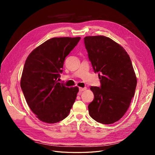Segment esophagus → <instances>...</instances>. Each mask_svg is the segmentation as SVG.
Here are the masks:
<instances>
[{
  "instance_id": "esophagus-1",
  "label": "esophagus",
  "mask_w": 155,
  "mask_h": 155,
  "mask_svg": "<svg viewBox=\"0 0 155 155\" xmlns=\"http://www.w3.org/2000/svg\"><path fill=\"white\" fill-rule=\"evenodd\" d=\"M79 91L80 92H82V91H85L86 89H87V88L86 87H84V88H82V87H79Z\"/></svg>"
}]
</instances>
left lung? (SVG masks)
I'll return each instance as SVG.
<instances>
[{
	"label": "left lung",
	"mask_w": 155,
	"mask_h": 155,
	"mask_svg": "<svg viewBox=\"0 0 155 155\" xmlns=\"http://www.w3.org/2000/svg\"><path fill=\"white\" fill-rule=\"evenodd\" d=\"M89 60L98 73L101 87H91L94 98L88 105L89 114L96 121L111 124L121 119L134 95L137 79L125 49L104 35L84 38Z\"/></svg>",
	"instance_id": "left-lung-1"
}]
</instances>
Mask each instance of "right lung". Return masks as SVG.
<instances>
[{"instance_id": "add662e5", "label": "right lung", "mask_w": 155, "mask_h": 155, "mask_svg": "<svg viewBox=\"0 0 155 155\" xmlns=\"http://www.w3.org/2000/svg\"><path fill=\"white\" fill-rule=\"evenodd\" d=\"M81 37H54L37 46L28 56L21 87L30 109L41 121L55 124L67 118L79 88L58 82L65 58Z\"/></svg>"}]
</instances>
